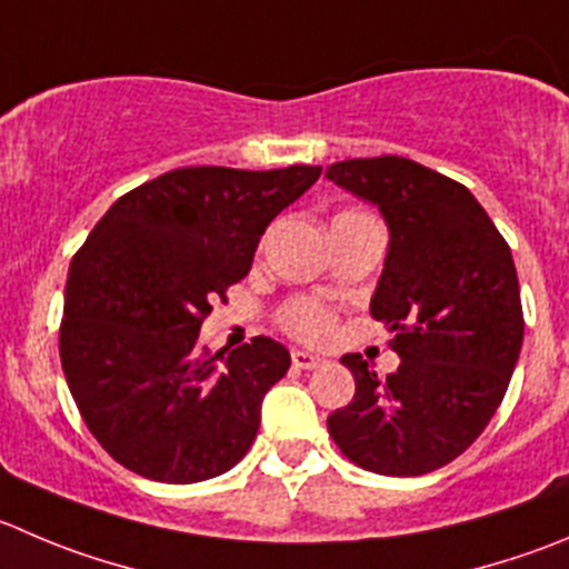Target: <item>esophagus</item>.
Returning a JSON list of instances; mask_svg holds the SVG:
<instances>
[{
  "mask_svg": "<svg viewBox=\"0 0 569 569\" xmlns=\"http://www.w3.org/2000/svg\"><path fill=\"white\" fill-rule=\"evenodd\" d=\"M293 366L296 369H318L323 362V357L312 355V351H305V349H293Z\"/></svg>",
  "mask_w": 569,
  "mask_h": 569,
  "instance_id": "esophagus-1",
  "label": "esophagus"
}]
</instances>
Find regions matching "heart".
I'll return each instance as SVG.
<instances>
[{"mask_svg": "<svg viewBox=\"0 0 569 569\" xmlns=\"http://www.w3.org/2000/svg\"><path fill=\"white\" fill-rule=\"evenodd\" d=\"M346 214H360V212H343L338 218H346ZM284 323L293 335L307 340H318V338H327L329 329H332V318L329 312H323L321 307L310 305V301H296V305L288 307L284 312Z\"/></svg>", "mask_w": 569, "mask_h": 569, "instance_id": "b5f03b06", "label": "heart"}]
</instances>
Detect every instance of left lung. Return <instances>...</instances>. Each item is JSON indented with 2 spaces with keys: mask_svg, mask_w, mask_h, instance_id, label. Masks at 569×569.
Instances as JSON below:
<instances>
[{
  "mask_svg": "<svg viewBox=\"0 0 569 569\" xmlns=\"http://www.w3.org/2000/svg\"><path fill=\"white\" fill-rule=\"evenodd\" d=\"M327 178L388 226L371 316L393 332L386 380L346 355L355 399L327 419L349 461L410 478L456 461L500 408L522 349L511 248L463 183L399 156L338 161Z\"/></svg>",
  "mask_w": 569,
  "mask_h": 569,
  "instance_id": "1",
  "label": "left lung"
}]
</instances>
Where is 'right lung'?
<instances>
[{"label":"right lung","instance_id":"add662e5","mask_svg":"<svg viewBox=\"0 0 569 569\" xmlns=\"http://www.w3.org/2000/svg\"><path fill=\"white\" fill-rule=\"evenodd\" d=\"M321 167H181L131 189L69 264L61 366L102 450L161 483L229 472L259 430L264 393L288 375L270 338L198 349L212 301L248 276L270 220Z\"/></svg>","mask_w":569,"mask_h":569}]
</instances>
